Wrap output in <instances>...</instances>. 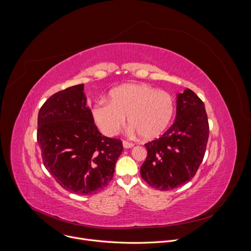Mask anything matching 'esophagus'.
<instances>
[{
  "mask_svg": "<svg viewBox=\"0 0 251 251\" xmlns=\"http://www.w3.org/2000/svg\"><path fill=\"white\" fill-rule=\"evenodd\" d=\"M134 146V144H132V143H129L127 141H123V148L124 149H129V148H132Z\"/></svg>",
  "mask_w": 251,
  "mask_h": 251,
  "instance_id": "esophagus-1",
  "label": "esophagus"
}]
</instances>
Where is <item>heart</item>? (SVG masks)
<instances>
[{
	"mask_svg": "<svg viewBox=\"0 0 251 251\" xmlns=\"http://www.w3.org/2000/svg\"><path fill=\"white\" fill-rule=\"evenodd\" d=\"M175 110L171 94L143 83L123 84L109 93V102L98 101L92 117L103 134L116 136L126 123L131 134L145 140L159 137L169 126Z\"/></svg>",
	"mask_w": 251,
	"mask_h": 251,
	"instance_id": "obj_1",
	"label": "heart"
}]
</instances>
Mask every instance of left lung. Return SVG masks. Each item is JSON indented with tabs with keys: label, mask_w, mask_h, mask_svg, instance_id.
Here are the masks:
<instances>
[{
	"label": "left lung",
	"mask_w": 251,
	"mask_h": 251,
	"mask_svg": "<svg viewBox=\"0 0 251 251\" xmlns=\"http://www.w3.org/2000/svg\"><path fill=\"white\" fill-rule=\"evenodd\" d=\"M174 124L145 147L141 176L152 188L169 191L191 181L205 153L208 122L203 102L191 89L176 94Z\"/></svg>",
	"instance_id": "left-lung-1"
}]
</instances>
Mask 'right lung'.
Returning a JSON list of instances; mask_svg holds the SVG:
<instances>
[{"instance_id": "right-lung-1", "label": "right lung", "mask_w": 251, "mask_h": 251, "mask_svg": "<svg viewBox=\"0 0 251 251\" xmlns=\"http://www.w3.org/2000/svg\"><path fill=\"white\" fill-rule=\"evenodd\" d=\"M83 90L78 84L51 95L40 109L37 137L54 180L68 192L89 196L109 184L123 146L98 131Z\"/></svg>"}]
</instances>
